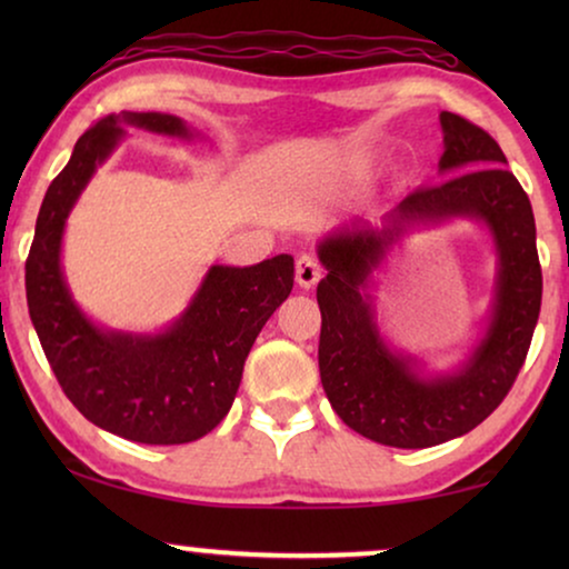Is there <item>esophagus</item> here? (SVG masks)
Returning a JSON list of instances; mask_svg holds the SVG:
<instances>
[{
	"label": "esophagus",
	"mask_w": 569,
	"mask_h": 569,
	"mask_svg": "<svg viewBox=\"0 0 569 569\" xmlns=\"http://www.w3.org/2000/svg\"><path fill=\"white\" fill-rule=\"evenodd\" d=\"M295 279L302 290H310L318 279H321V263H318L310 253H302L298 263H295Z\"/></svg>",
	"instance_id": "esophagus-1"
}]
</instances>
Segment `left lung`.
I'll list each match as a JSON object with an SVG mask.
<instances>
[{
    "instance_id": "obj_1",
    "label": "left lung",
    "mask_w": 569,
    "mask_h": 569,
    "mask_svg": "<svg viewBox=\"0 0 569 569\" xmlns=\"http://www.w3.org/2000/svg\"><path fill=\"white\" fill-rule=\"evenodd\" d=\"M446 152L440 186L411 191L380 228L357 220L318 246L326 274L318 368L341 422L391 448H430L461 438L500 407L523 368L541 310V263L533 209L518 178L502 168L500 144L466 121L440 113ZM471 216L496 238L498 292L486 339L461 369L425 379L410 358L379 337L367 295L369 274L411 223Z\"/></svg>"
}]
</instances>
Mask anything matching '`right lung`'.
<instances>
[{
    "instance_id": "right-lung-1",
    "label": "right lung",
    "mask_w": 569,
    "mask_h": 569,
    "mask_svg": "<svg viewBox=\"0 0 569 569\" xmlns=\"http://www.w3.org/2000/svg\"><path fill=\"white\" fill-rule=\"evenodd\" d=\"M121 127L189 139L170 113L106 116L77 139L36 220L26 261L30 321L61 391L84 419L144 446L204 438L236 401L246 357L295 282L292 256L256 267H212L173 326L162 333L106 331L77 308L61 271V236L96 168L121 142Z\"/></svg>"
}]
</instances>
